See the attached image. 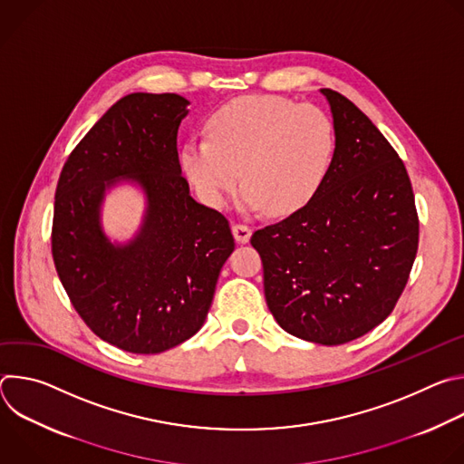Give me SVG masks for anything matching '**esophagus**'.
Returning <instances> with one entry per match:
<instances>
[{
  "instance_id": "1",
  "label": "esophagus",
  "mask_w": 464,
  "mask_h": 464,
  "mask_svg": "<svg viewBox=\"0 0 464 464\" xmlns=\"http://www.w3.org/2000/svg\"><path fill=\"white\" fill-rule=\"evenodd\" d=\"M231 231H233V237L238 244H246L251 238V227L246 226V224H233Z\"/></svg>"
}]
</instances>
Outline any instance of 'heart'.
Instances as JSON below:
<instances>
[{"label": "heart", "instance_id": "obj_1", "mask_svg": "<svg viewBox=\"0 0 464 464\" xmlns=\"http://www.w3.org/2000/svg\"><path fill=\"white\" fill-rule=\"evenodd\" d=\"M208 136L187 140L179 150L181 172L198 196L222 208L242 176L240 208H268L274 217L303 209L336 154L333 117L272 95L238 97L220 106L208 121Z\"/></svg>", "mask_w": 464, "mask_h": 464}]
</instances>
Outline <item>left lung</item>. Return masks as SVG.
I'll return each instance as SVG.
<instances>
[{
    "instance_id": "1",
    "label": "left lung",
    "mask_w": 464,
    "mask_h": 464,
    "mask_svg": "<svg viewBox=\"0 0 464 464\" xmlns=\"http://www.w3.org/2000/svg\"><path fill=\"white\" fill-rule=\"evenodd\" d=\"M336 126V154L312 200L258 229L251 246L264 295L288 334L321 345L353 342L394 308L419 247L408 170L371 119L323 88Z\"/></svg>"
}]
</instances>
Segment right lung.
Instances as JSON below:
<instances>
[{
  "mask_svg": "<svg viewBox=\"0 0 464 464\" xmlns=\"http://www.w3.org/2000/svg\"><path fill=\"white\" fill-rule=\"evenodd\" d=\"M188 101L130 93L65 161L51 247L56 274L93 333L134 354L169 351L202 328L224 262L235 249L227 218L188 194L178 128ZM126 180L146 194L140 231L124 245L102 229L105 190Z\"/></svg>",
  "mask_w": 464,
  "mask_h": 464,
  "instance_id": "1",
  "label": "right lung"
}]
</instances>
